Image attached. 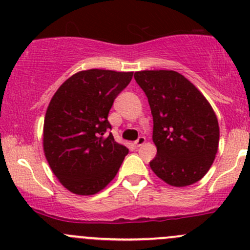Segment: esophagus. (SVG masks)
Segmentation results:
<instances>
[{"label":"esophagus","mask_w":250,"mask_h":250,"mask_svg":"<svg viewBox=\"0 0 250 250\" xmlns=\"http://www.w3.org/2000/svg\"><path fill=\"white\" fill-rule=\"evenodd\" d=\"M145 141H146V139H145V137H139V138H138V140L137 141H135V146H137V147H139V146H141V145H143V144L144 143H145Z\"/></svg>","instance_id":"1"}]
</instances>
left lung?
I'll return each instance as SVG.
<instances>
[{
  "mask_svg": "<svg viewBox=\"0 0 250 250\" xmlns=\"http://www.w3.org/2000/svg\"><path fill=\"white\" fill-rule=\"evenodd\" d=\"M134 78L147 97L157 155L153 173L176 188L206 175L218 152V118L202 93L179 72L145 70Z\"/></svg>",
  "mask_w": 250,
  "mask_h": 250,
  "instance_id": "obj_1",
  "label": "left lung"
}]
</instances>
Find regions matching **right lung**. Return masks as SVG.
Masks as SVG:
<instances>
[{"mask_svg":"<svg viewBox=\"0 0 250 250\" xmlns=\"http://www.w3.org/2000/svg\"><path fill=\"white\" fill-rule=\"evenodd\" d=\"M133 72L92 69L67 78L44 117L43 150L60 183L76 195H94L115 178L128 153L109 133L107 121L117 95Z\"/></svg>","mask_w":250,"mask_h":250,"instance_id":"1","label":"right lung"}]
</instances>
